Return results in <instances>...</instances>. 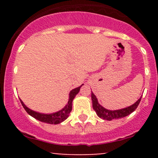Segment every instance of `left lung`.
Returning <instances> with one entry per match:
<instances>
[{"label": "left lung", "instance_id": "8db88e82", "mask_svg": "<svg viewBox=\"0 0 158 158\" xmlns=\"http://www.w3.org/2000/svg\"><path fill=\"white\" fill-rule=\"evenodd\" d=\"M140 97L138 100L136 102L135 104H133L132 106L128 107V108H123V109L119 110H110L106 109V108H103L102 106L98 103L97 99L96 97V96L94 95L93 92L91 93V99H92V102H93V108L96 111V113L98 115V117H99L100 118L103 119H106V120H112L114 119H119L122 118V117H126V116L129 115L130 114H131L132 112L135 111L136 108H137L138 105L139 104L141 100Z\"/></svg>", "mask_w": 158, "mask_h": 158}]
</instances>
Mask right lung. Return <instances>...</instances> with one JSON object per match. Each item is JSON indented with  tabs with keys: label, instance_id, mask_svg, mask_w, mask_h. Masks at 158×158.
Masks as SVG:
<instances>
[{
	"label": "right lung",
	"instance_id": "add662e5",
	"mask_svg": "<svg viewBox=\"0 0 158 158\" xmlns=\"http://www.w3.org/2000/svg\"><path fill=\"white\" fill-rule=\"evenodd\" d=\"M81 85L79 88H75V89L72 90L70 92V96H69V100L68 104L66 105V106L64 107L63 109H61L59 111L56 112V113L50 114H40L38 113V112L34 111V110H30V108H28L27 107L23 104L22 101L20 99L21 104L24 108L25 110L30 114V116H32V117L35 118L38 120L41 121V122L50 123V124H59L63 121L65 120L68 117H69V114H70V111L72 110V102H73L74 97H76V95L79 93V90H80V88Z\"/></svg>",
	"mask_w": 158,
	"mask_h": 158
}]
</instances>
